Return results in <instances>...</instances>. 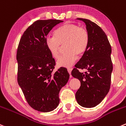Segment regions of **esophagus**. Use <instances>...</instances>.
Masks as SVG:
<instances>
[{
  "label": "esophagus",
  "mask_w": 126,
  "mask_h": 126,
  "mask_svg": "<svg viewBox=\"0 0 126 126\" xmlns=\"http://www.w3.org/2000/svg\"><path fill=\"white\" fill-rule=\"evenodd\" d=\"M71 71H72L71 68H68V72L69 74H71ZM70 77L71 78V75H70Z\"/></svg>",
  "instance_id": "esophagus-1"
}]
</instances>
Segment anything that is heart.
Instances as JSON below:
<instances>
[{
  "label": "heart",
  "mask_w": 126,
  "mask_h": 126,
  "mask_svg": "<svg viewBox=\"0 0 126 126\" xmlns=\"http://www.w3.org/2000/svg\"><path fill=\"white\" fill-rule=\"evenodd\" d=\"M54 36L46 39V46L52 57L57 58L62 46L66 52L57 62L58 67L69 68L76 63L78 55L81 56L87 51L89 44L87 30L73 23L61 26L54 32Z\"/></svg>",
  "instance_id": "b5f03b06"
}]
</instances>
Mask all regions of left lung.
<instances>
[{
	"label": "left lung",
	"instance_id": "left-lung-1",
	"mask_svg": "<svg viewBox=\"0 0 126 126\" xmlns=\"http://www.w3.org/2000/svg\"><path fill=\"white\" fill-rule=\"evenodd\" d=\"M85 23L89 34V46L85 53L75 65L71 74L79 79L80 86L76 93V99L80 106L93 108L99 104L110 89L113 63L111 47L102 28L90 20L78 18ZM79 69L88 70L85 73Z\"/></svg>",
	"mask_w": 126,
	"mask_h": 126
}]
</instances>
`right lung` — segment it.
I'll list each match as a JSON object with an SVG mask.
<instances>
[{
    "label": "right lung",
    "instance_id": "obj_1",
    "mask_svg": "<svg viewBox=\"0 0 126 126\" xmlns=\"http://www.w3.org/2000/svg\"><path fill=\"white\" fill-rule=\"evenodd\" d=\"M59 19L37 20L24 31L16 53L18 83L28 104L41 112H49L58 107L59 92L69 74L65 68L53 72L55 66L46 46L47 34Z\"/></svg>",
    "mask_w": 126,
    "mask_h": 126
}]
</instances>
